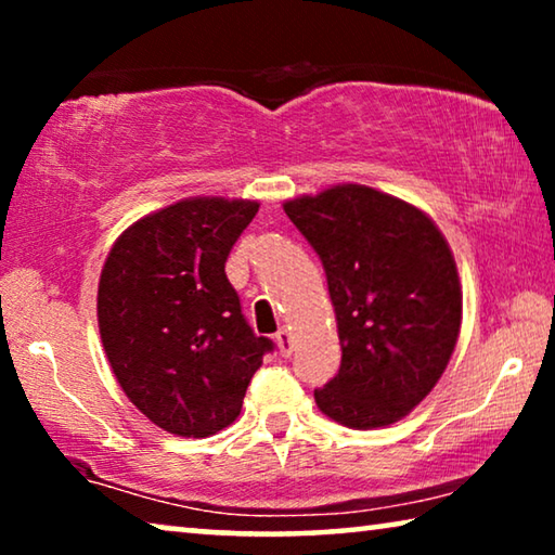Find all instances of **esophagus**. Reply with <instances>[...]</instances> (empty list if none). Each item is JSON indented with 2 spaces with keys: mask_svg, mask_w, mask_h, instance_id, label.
I'll use <instances>...</instances> for the list:
<instances>
[{
  "mask_svg": "<svg viewBox=\"0 0 555 555\" xmlns=\"http://www.w3.org/2000/svg\"><path fill=\"white\" fill-rule=\"evenodd\" d=\"M276 345H279L281 357H291V352H294V343H291V333L286 331V327H281V331L276 333Z\"/></svg>",
  "mask_w": 555,
  "mask_h": 555,
  "instance_id": "1",
  "label": "esophagus"
}]
</instances>
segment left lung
<instances>
[{"mask_svg":"<svg viewBox=\"0 0 555 555\" xmlns=\"http://www.w3.org/2000/svg\"><path fill=\"white\" fill-rule=\"evenodd\" d=\"M284 210L323 261L343 347L318 409L350 428L389 426L426 399L455 350L463 294L448 242L426 212L367 185Z\"/></svg>","mask_w":555,"mask_h":555,"instance_id":"8db88e82","label":"left lung"}]
</instances>
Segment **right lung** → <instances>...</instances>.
<instances>
[{
	"label": "right lung",
	"instance_id": "add662e5",
	"mask_svg": "<svg viewBox=\"0 0 555 555\" xmlns=\"http://www.w3.org/2000/svg\"><path fill=\"white\" fill-rule=\"evenodd\" d=\"M255 201L188 198L146 215L109 249L98 323L112 372L158 428L205 438L240 416L244 391L274 350L242 315L224 261Z\"/></svg>",
	"mask_w": 555,
	"mask_h": 555
}]
</instances>
